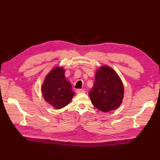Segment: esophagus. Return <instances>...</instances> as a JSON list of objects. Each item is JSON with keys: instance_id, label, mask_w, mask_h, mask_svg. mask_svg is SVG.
Listing matches in <instances>:
<instances>
[{"instance_id": "obj_1", "label": "esophagus", "mask_w": 160, "mask_h": 160, "mask_svg": "<svg viewBox=\"0 0 160 160\" xmlns=\"http://www.w3.org/2000/svg\"><path fill=\"white\" fill-rule=\"evenodd\" d=\"M77 93H85V90L84 89H77Z\"/></svg>"}]
</instances>
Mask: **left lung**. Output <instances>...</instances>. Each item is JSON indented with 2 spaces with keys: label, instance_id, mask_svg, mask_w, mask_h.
Masks as SVG:
<instances>
[{
  "label": "left lung",
  "instance_id": "8db88e82",
  "mask_svg": "<svg viewBox=\"0 0 160 160\" xmlns=\"http://www.w3.org/2000/svg\"><path fill=\"white\" fill-rule=\"evenodd\" d=\"M124 94L123 83L113 69L103 65L96 71L93 86L89 92L95 107L104 113L116 109L122 102Z\"/></svg>",
  "mask_w": 160,
  "mask_h": 160
}]
</instances>
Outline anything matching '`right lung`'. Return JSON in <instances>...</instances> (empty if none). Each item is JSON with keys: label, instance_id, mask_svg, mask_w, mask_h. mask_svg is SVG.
I'll return each instance as SVG.
<instances>
[{"label": "right lung", "instance_id": "add662e5", "mask_svg": "<svg viewBox=\"0 0 160 160\" xmlns=\"http://www.w3.org/2000/svg\"><path fill=\"white\" fill-rule=\"evenodd\" d=\"M63 67H53L47 73L41 87L43 98L56 109L66 107L72 100L75 93L71 83L66 79Z\"/></svg>", "mask_w": 160, "mask_h": 160}]
</instances>
